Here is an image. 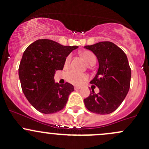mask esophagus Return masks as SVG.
Here are the masks:
<instances>
[{
	"mask_svg": "<svg viewBox=\"0 0 149 149\" xmlns=\"http://www.w3.org/2000/svg\"><path fill=\"white\" fill-rule=\"evenodd\" d=\"M80 88H81V87H80V86H75L74 87L75 90H79Z\"/></svg>",
	"mask_w": 149,
	"mask_h": 149,
	"instance_id": "34e87169",
	"label": "esophagus"
}]
</instances>
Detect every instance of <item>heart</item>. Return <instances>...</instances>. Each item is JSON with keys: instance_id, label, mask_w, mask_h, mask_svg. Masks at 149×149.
<instances>
[{"instance_id": "1", "label": "heart", "mask_w": 149, "mask_h": 149, "mask_svg": "<svg viewBox=\"0 0 149 149\" xmlns=\"http://www.w3.org/2000/svg\"><path fill=\"white\" fill-rule=\"evenodd\" d=\"M81 56L88 65H92L93 64L95 63L96 58H95V55L91 51H83L81 53ZM70 58H71L70 56H67L65 61V65H68L70 63ZM65 79L68 82L73 84V85L81 86L88 80V76L86 74H80L73 70H70V71L67 72L65 74Z\"/></svg>"}]
</instances>
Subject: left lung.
<instances>
[{
    "label": "left lung",
    "mask_w": 149,
    "mask_h": 149,
    "mask_svg": "<svg viewBox=\"0 0 149 149\" xmlns=\"http://www.w3.org/2000/svg\"><path fill=\"white\" fill-rule=\"evenodd\" d=\"M84 48L95 55L98 61L97 73L90 84L99 88L92 89L84 100L88 110L98 114H109L116 110L127 95L131 70L126 54L112 42H99Z\"/></svg>",
    "instance_id": "1"
}]
</instances>
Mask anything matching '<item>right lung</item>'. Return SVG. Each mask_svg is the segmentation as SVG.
Masks as SVG:
<instances>
[{
  "label": "right lung",
  "mask_w": 149,
  "mask_h": 149,
  "mask_svg": "<svg viewBox=\"0 0 149 149\" xmlns=\"http://www.w3.org/2000/svg\"><path fill=\"white\" fill-rule=\"evenodd\" d=\"M76 46H65L54 40L39 39L28 46L18 68L22 90L29 103L39 112L54 113L66 105L72 84L55 83L56 70H63L67 56Z\"/></svg>",
  "instance_id": "right-lung-1"
}]
</instances>
